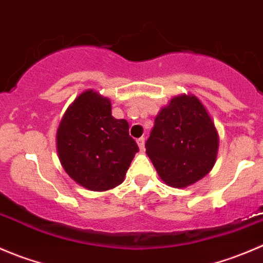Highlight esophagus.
<instances>
[{
	"label": "esophagus",
	"instance_id": "1",
	"mask_svg": "<svg viewBox=\"0 0 263 263\" xmlns=\"http://www.w3.org/2000/svg\"><path fill=\"white\" fill-rule=\"evenodd\" d=\"M137 145H139L140 150L144 151L145 150V137H140V139L137 140Z\"/></svg>",
	"mask_w": 263,
	"mask_h": 263
}]
</instances>
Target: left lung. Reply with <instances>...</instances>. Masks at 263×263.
I'll list each match as a JSON object with an SVG mask.
<instances>
[{
  "label": "left lung",
  "mask_w": 263,
  "mask_h": 263,
  "mask_svg": "<svg viewBox=\"0 0 263 263\" xmlns=\"http://www.w3.org/2000/svg\"><path fill=\"white\" fill-rule=\"evenodd\" d=\"M145 147L161 181L185 188L214 168L219 134L202 102L193 94H181L158 113Z\"/></svg>",
  "instance_id": "obj_1"
}]
</instances>
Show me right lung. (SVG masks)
I'll use <instances>...</instances> for the list:
<instances>
[{"label":"right lung","mask_w":263,"mask_h":263,"mask_svg":"<svg viewBox=\"0 0 263 263\" xmlns=\"http://www.w3.org/2000/svg\"><path fill=\"white\" fill-rule=\"evenodd\" d=\"M55 146L70 178L97 192L121 184L139 151L126 119L115 118L109 98L92 89L81 92L67 108Z\"/></svg>","instance_id":"1"}]
</instances>
